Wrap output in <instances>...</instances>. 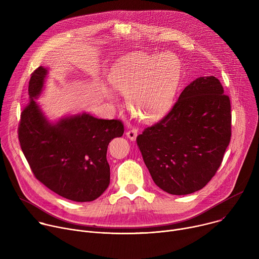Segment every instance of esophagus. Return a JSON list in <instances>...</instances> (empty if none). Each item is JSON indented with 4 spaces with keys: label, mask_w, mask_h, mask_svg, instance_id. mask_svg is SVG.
Returning <instances> with one entry per match:
<instances>
[{
    "label": "esophagus",
    "mask_w": 259,
    "mask_h": 259,
    "mask_svg": "<svg viewBox=\"0 0 259 259\" xmlns=\"http://www.w3.org/2000/svg\"><path fill=\"white\" fill-rule=\"evenodd\" d=\"M126 135H127V137L129 138V139H131V140H135L136 139V136H137V130L136 129H130V130H128L127 132H126Z\"/></svg>",
    "instance_id": "34e87169"
}]
</instances>
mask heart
<instances>
[{
  "mask_svg": "<svg viewBox=\"0 0 259 259\" xmlns=\"http://www.w3.org/2000/svg\"><path fill=\"white\" fill-rule=\"evenodd\" d=\"M179 81V61L167 53L128 56L109 73L110 84L127 97L131 115L145 122L156 121L166 114Z\"/></svg>",
  "mask_w": 259,
  "mask_h": 259,
  "instance_id": "1",
  "label": "heart"
}]
</instances>
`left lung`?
<instances>
[{
    "mask_svg": "<svg viewBox=\"0 0 259 259\" xmlns=\"http://www.w3.org/2000/svg\"><path fill=\"white\" fill-rule=\"evenodd\" d=\"M232 136L231 100L220 81L201 77L170 112L136 138L157 186L171 195L202 190L223 163Z\"/></svg>",
    "mask_w": 259,
    "mask_h": 259,
    "instance_id": "8db88e82",
    "label": "left lung"
}]
</instances>
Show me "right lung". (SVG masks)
<instances>
[{
    "label": "right lung",
    "mask_w": 259,
    "mask_h": 259,
    "mask_svg": "<svg viewBox=\"0 0 259 259\" xmlns=\"http://www.w3.org/2000/svg\"><path fill=\"white\" fill-rule=\"evenodd\" d=\"M47 69H34L28 84L30 101L22 109L18 139L34 177L55 194L75 202H91L109 184L107 146L121 137L120 120H101L82 114L47 122L33 100L43 88Z\"/></svg>",
    "instance_id": "1"
}]
</instances>
